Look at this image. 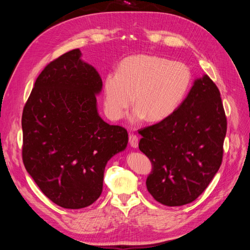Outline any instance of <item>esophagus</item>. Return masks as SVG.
I'll return each instance as SVG.
<instances>
[{"mask_svg":"<svg viewBox=\"0 0 250 250\" xmlns=\"http://www.w3.org/2000/svg\"><path fill=\"white\" fill-rule=\"evenodd\" d=\"M129 144L132 148H138L139 146V139L135 134H129Z\"/></svg>","mask_w":250,"mask_h":250,"instance_id":"obj_1","label":"esophagus"}]
</instances>
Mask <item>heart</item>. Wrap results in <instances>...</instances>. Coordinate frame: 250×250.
<instances>
[{"mask_svg":"<svg viewBox=\"0 0 250 250\" xmlns=\"http://www.w3.org/2000/svg\"><path fill=\"white\" fill-rule=\"evenodd\" d=\"M191 82L192 72L184 62L148 54L126 57L117 73L104 78V109L109 119L118 121L133 101L132 123L145 119L161 122L178 108Z\"/></svg>","mask_w":250,"mask_h":250,"instance_id":"heart-1","label":"heart"}]
</instances>
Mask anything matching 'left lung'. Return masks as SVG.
Instances as JSON below:
<instances>
[{"label":"left lung","instance_id":"left-lung-1","mask_svg":"<svg viewBox=\"0 0 250 250\" xmlns=\"http://www.w3.org/2000/svg\"><path fill=\"white\" fill-rule=\"evenodd\" d=\"M226 125L220 92L204 74L169 118L139 131V148L153 166L147 190L156 201L179 207L202 194L221 166Z\"/></svg>","mask_w":250,"mask_h":250}]
</instances>
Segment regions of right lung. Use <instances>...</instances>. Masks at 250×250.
Segmentation results:
<instances>
[{
  "mask_svg": "<svg viewBox=\"0 0 250 250\" xmlns=\"http://www.w3.org/2000/svg\"><path fill=\"white\" fill-rule=\"evenodd\" d=\"M75 49L37 77L21 117L22 162L47 197L78 209L100 197L107 162L127 147L125 128L99 116L102 79Z\"/></svg>",
  "mask_w": 250,
  "mask_h": 250,
  "instance_id": "obj_1",
  "label": "right lung"
}]
</instances>
